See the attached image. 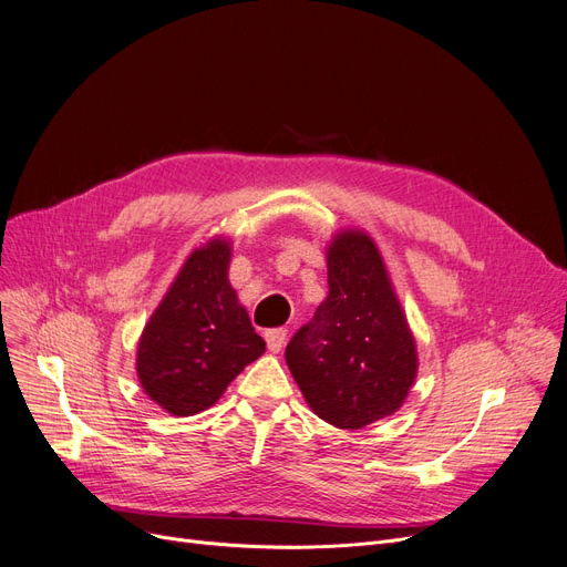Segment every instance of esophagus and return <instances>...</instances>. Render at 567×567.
I'll use <instances>...</instances> for the list:
<instances>
[{
  "label": "esophagus",
  "instance_id": "esophagus-1",
  "mask_svg": "<svg viewBox=\"0 0 567 567\" xmlns=\"http://www.w3.org/2000/svg\"><path fill=\"white\" fill-rule=\"evenodd\" d=\"M286 337H288V329H284V327L265 331V341H268V350L275 352V354L281 352V348L286 346Z\"/></svg>",
  "mask_w": 567,
  "mask_h": 567
}]
</instances>
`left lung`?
<instances>
[{
    "instance_id": "obj_1",
    "label": "left lung",
    "mask_w": 567,
    "mask_h": 567,
    "mask_svg": "<svg viewBox=\"0 0 567 567\" xmlns=\"http://www.w3.org/2000/svg\"><path fill=\"white\" fill-rule=\"evenodd\" d=\"M327 284L313 320L290 339L286 363L322 421L359 430L405 403L416 346L371 236L341 230L331 240Z\"/></svg>"
}]
</instances>
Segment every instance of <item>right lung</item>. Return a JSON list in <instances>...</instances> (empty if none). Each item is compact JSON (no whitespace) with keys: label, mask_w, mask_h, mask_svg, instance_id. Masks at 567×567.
<instances>
[{"label":"right lung","mask_w":567,"mask_h":567,"mask_svg":"<svg viewBox=\"0 0 567 567\" xmlns=\"http://www.w3.org/2000/svg\"><path fill=\"white\" fill-rule=\"evenodd\" d=\"M230 245L213 238L189 254L137 348V375L151 401L174 416L215 405L247 363L265 352L228 281Z\"/></svg>","instance_id":"1"}]
</instances>
